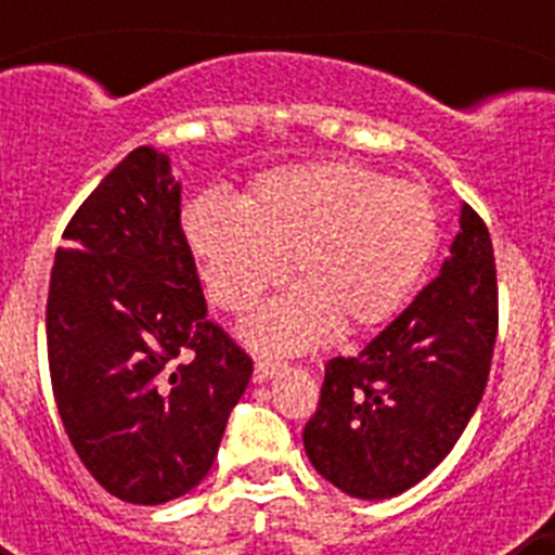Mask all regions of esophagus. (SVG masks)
<instances>
[{"label": "esophagus", "instance_id": "obj_1", "mask_svg": "<svg viewBox=\"0 0 555 555\" xmlns=\"http://www.w3.org/2000/svg\"><path fill=\"white\" fill-rule=\"evenodd\" d=\"M281 361L278 358H255V380L258 384H263V380H269V377H274L278 372H281Z\"/></svg>", "mask_w": 555, "mask_h": 555}]
</instances>
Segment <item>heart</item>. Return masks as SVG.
I'll return each instance as SVG.
<instances>
[{
    "instance_id": "heart-1",
    "label": "heart",
    "mask_w": 555,
    "mask_h": 555,
    "mask_svg": "<svg viewBox=\"0 0 555 555\" xmlns=\"http://www.w3.org/2000/svg\"><path fill=\"white\" fill-rule=\"evenodd\" d=\"M183 233L210 300L242 313L286 278L294 288L244 325L258 347L302 350L338 325L361 333L403 306L439 242L423 185L358 160H317L261 175L242 205L205 194Z\"/></svg>"
}]
</instances>
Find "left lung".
I'll use <instances>...</instances> for the list:
<instances>
[{
  "label": "left lung",
  "mask_w": 555,
  "mask_h": 555,
  "mask_svg": "<svg viewBox=\"0 0 555 555\" xmlns=\"http://www.w3.org/2000/svg\"><path fill=\"white\" fill-rule=\"evenodd\" d=\"M439 278L356 358H331L302 430L313 469L350 498L386 500L425 478L478 409L498 338V272L483 219L461 205Z\"/></svg>",
  "instance_id": "left-lung-1"
}]
</instances>
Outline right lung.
<instances>
[{
    "mask_svg": "<svg viewBox=\"0 0 555 555\" xmlns=\"http://www.w3.org/2000/svg\"><path fill=\"white\" fill-rule=\"evenodd\" d=\"M47 300L57 414L113 498L158 506L208 475L247 352L208 322L169 158L132 150L63 230Z\"/></svg>",
    "mask_w": 555,
    "mask_h": 555,
    "instance_id": "add662e5",
    "label": "right lung"
}]
</instances>
